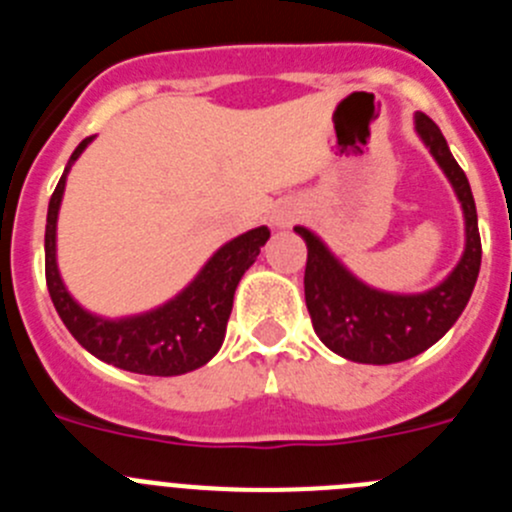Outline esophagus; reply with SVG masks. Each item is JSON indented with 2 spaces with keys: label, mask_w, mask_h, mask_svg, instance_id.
I'll use <instances>...</instances> for the list:
<instances>
[{
  "label": "esophagus",
  "mask_w": 512,
  "mask_h": 512,
  "mask_svg": "<svg viewBox=\"0 0 512 512\" xmlns=\"http://www.w3.org/2000/svg\"><path fill=\"white\" fill-rule=\"evenodd\" d=\"M300 212L302 210L297 202H292V200L279 202V205L271 210V225H274V228H289V225L295 223L297 217H300Z\"/></svg>",
  "instance_id": "obj_1"
}]
</instances>
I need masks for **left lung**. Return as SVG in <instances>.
<instances>
[{
	"mask_svg": "<svg viewBox=\"0 0 512 512\" xmlns=\"http://www.w3.org/2000/svg\"><path fill=\"white\" fill-rule=\"evenodd\" d=\"M415 133L451 182L464 212V253L441 284L415 295L374 289L354 277L312 230L295 228L307 243L305 302L312 328L333 354L359 364H397L423 354L459 320L479 277L482 243L467 174L436 122L423 112H415Z\"/></svg>",
	"mask_w": 512,
	"mask_h": 512,
	"instance_id": "obj_1",
	"label": "left lung"
}]
</instances>
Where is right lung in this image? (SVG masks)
Instances as JSON below:
<instances>
[{"label":"right lung","mask_w":512,"mask_h":512,"mask_svg":"<svg viewBox=\"0 0 512 512\" xmlns=\"http://www.w3.org/2000/svg\"><path fill=\"white\" fill-rule=\"evenodd\" d=\"M94 138H84L71 153L61 182L48 202L45 220V282L56 312L71 336L104 364L148 377H176L205 366L220 351L233 310L235 287L256 261L261 246L269 241V228H253L217 248L200 274L176 297L156 310L128 315V318H102L84 310L71 297L58 271L56 223L61 210L66 176L76 158Z\"/></svg>","instance_id":"obj_1"}]
</instances>
